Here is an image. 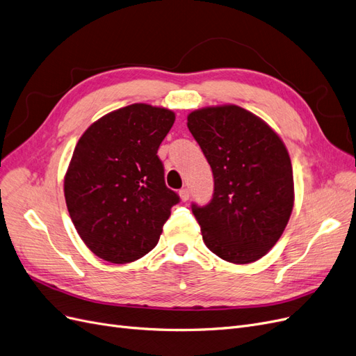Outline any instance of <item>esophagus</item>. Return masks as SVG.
<instances>
[{
	"instance_id": "1",
	"label": "esophagus",
	"mask_w": 356,
	"mask_h": 356,
	"mask_svg": "<svg viewBox=\"0 0 356 356\" xmlns=\"http://www.w3.org/2000/svg\"><path fill=\"white\" fill-rule=\"evenodd\" d=\"M179 195H180V200L183 202H186L189 200V189L188 188H183L179 191Z\"/></svg>"
}]
</instances>
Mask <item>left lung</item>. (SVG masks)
<instances>
[{"label":"left lung","mask_w":356,"mask_h":356,"mask_svg":"<svg viewBox=\"0 0 356 356\" xmlns=\"http://www.w3.org/2000/svg\"><path fill=\"white\" fill-rule=\"evenodd\" d=\"M188 129L213 170L211 201L192 213L205 245L220 259L245 265L277 244L294 204L289 151L269 125L236 105L191 112Z\"/></svg>","instance_id":"8db88e82"}]
</instances>
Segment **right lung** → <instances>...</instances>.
Returning <instances> with one entry per match:
<instances>
[{
	"instance_id": "right-lung-1",
	"label": "right lung",
	"mask_w": 356,
	"mask_h": 356,
	"mask_svg": "<svg viewBox=\"0 0 356 356\" xmlns=\"http://www.w3.org/2000/svg\"><path fill=\"white\" fill-rule=\"evenodd\" d=\"M173 111L146 103L106 113L79 137L65 175V200L84 244L111 263H130L156 244L179 195L165 186L158 147Z\"/></svg>"
}]
</instances>
